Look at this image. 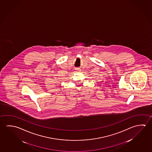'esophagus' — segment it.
Instances as JSON below:
<instances>
[{"mask_svg": "<svg viewBox=\"0 0 152 152\" xmlns=\"http://www.w3.org/2000/svg\"><path fill=\"white\" fill-rule=\"evenodd\" d=\"M76 71H80V69H76Z\"/></svg>", "mask_w": 152, "mask_h": 152, "instance_id": "obj_1", "label": "esophagus"}]
</instances>
